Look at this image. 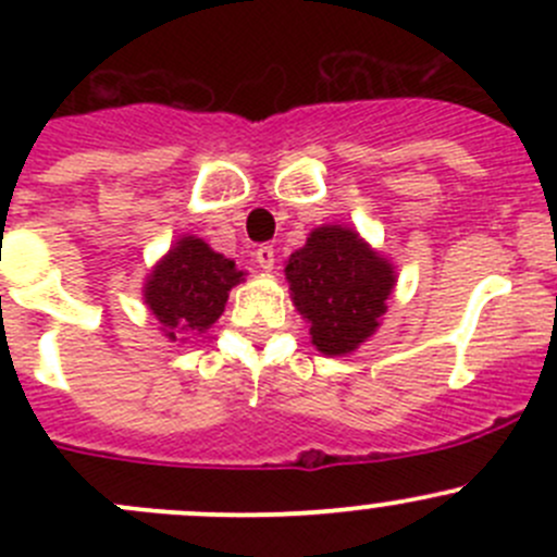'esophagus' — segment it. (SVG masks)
I'll list each match as a JSON object with an SVG mask.
<instances>
[{
    "mask_svg": "<svg viewBox=\"0 0 557 557\" xmlns=\"http://www.w3.org/2000/svg\"><path fill=\"white\" fill-rule=\"evenodd\" d=\"M256 261H258V267L263 269V272H272L274 269V261H277V258H274V247L272 245H261L256 250Z\"/></svg>",
    "mask_w": 557,
    "mask_h": 557,
    "instance_id": "1",
    "label": "esophagus"
}]
</instances>
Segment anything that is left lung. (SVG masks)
<instances>
[{
    "label": "left lung",
    "instance_id": "8db88e82",
    "mask_svg": "<svg viewBox=\"0 0 557 557\" xmlns=\"http://www.w3.org/2000/svg\"><path fill=\"white\" fill-rule=\"evenodd\" d=\"M296 312L323 356H350L377 334L396 288V267L356 228L325 223L285 261Z\"/></svg>",
    "mask_w": 557,
    "mask_h": 557
}]
</instances>
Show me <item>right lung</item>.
Masks as SVG:
<instances>
[{
	"label": "right lung",
	"mask_w": 557,
	"mask_h": 557,
	"mask_svg": "<svg viewBox=\"0 0 557 557\" xmlns=\"http://www.w3.org/2000/svg\"><path fill=\"white\" fill-rule=\"evenodd\" d=\"M245 280L243 269L223 252L212 250L196 234H183L148 272L143 299L159 320V331L170 342L212 329L234 285Z\"/></svg>",
	"instance_id": "add662e5"
}]
</instances>
